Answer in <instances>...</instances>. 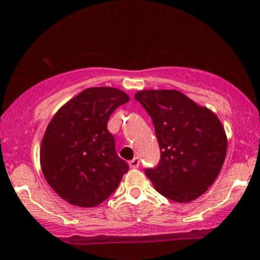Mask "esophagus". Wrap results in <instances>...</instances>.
Wrapping results in <instances>:
<instances>
[{"instance_id":"esophagus-1","label":"esophagus","mask_w":260,"mask_h":260,"mask_svg":"<svg viewBox=\"0 0 260 260\" xmlns=\"http://www.w3.org/2000/svg\"><path fill=\"white\" fill-rule=\"evenodd\" d=\"M128 164H129V168H131V169H137V168H138V166H139L140 161H139L138 157H134V159L131 160Z\"/></svg>"}]
</instances>
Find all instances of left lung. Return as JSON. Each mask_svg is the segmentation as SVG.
Instances as JSON below:
<instances>
[{"label": "left lung", "mask_w": 260, "mask_h": 260, "mask_svg": "<svg viewBox=\"0 0 260 260\" xmlns=\"http://www.w3.org/2000/svg\"><path fill=\"white\" fill-rule=\"evenodd\" d=\"M153 121L160 161L145 169L155 189L177 203L201 197L220 174L228 138L217 116L178 90H142L134 95Z\"/></svg>", "instance_id": "1"}]
</instances>
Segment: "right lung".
I'll return each instance as SVG.
<instances>
[{
  "label": "right lung",
  "mask_w": 260,
  "mask_h": 260,
  "mask_svg": "<svg viewBox=\"0 0 260 260\" xmlns=\"http://www.w3.org/2000/svg\"><path fill=\"white\" fill-rule=\"evenodd\" d=\"M128 101L126 92L116 88H88L50 121L41 142V170L50 187L70 204L96 207L128 172L107 131L111 113Z\"/></svg>",
  "instance_id": "right-lung-1"
}]
</instances>
